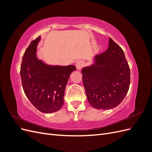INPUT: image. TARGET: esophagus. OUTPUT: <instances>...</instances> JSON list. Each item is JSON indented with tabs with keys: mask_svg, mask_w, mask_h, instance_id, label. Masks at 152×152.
<instances>
[{
	"mask_svg": "<svg viewBox=\"0 0 152 152\" xmlns=\"http://www.w3.org/2000/svg\"><path fill=\"white\" fill-rule=\"evenodd\" d=\"M84 65V63L83 61H82V60L77 61L76 62V63H75V66H76V68H77V70H80V69L82 67H83Z\"/></svg>",
	"mask_w": 152,
	"mask_h": 152,
	"instance_id": "34e87169",
	"label": "esophagus"
}]
</instances>
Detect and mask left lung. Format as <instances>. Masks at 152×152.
I'll list each match as a JSON object with an SVG mask.
<instances>
[{
	"label": "left lung",
	"instance_id": "obj_1",
	"mask_svg": "<svg viewBox=\"0 0 152 152\" xmlns=\"http://www.w3.org/2000/svg\"><path fill=\"white\" fill-rule=\"evenodd\" d=\"M81 72L87 99L96 109L117 107L129 88V66L123 50L111 38L108 49L94 56L93 63Z\"/></svg>",
	"mask_w": 152,
	"mask_h": 152
}]
</instances>
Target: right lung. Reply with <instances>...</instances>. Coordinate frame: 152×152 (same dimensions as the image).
Masks as SVG:
<instances>
[{"label":"right lung","mask_w":152,"mask_h":152,"mask_svg":"<svg viewBox=\"0 0 152 152\" xmlns=\"http://www.w3.org/2000/svg\"><path fill=\"white\" fill-rule=\"evenodd\" d=\"M39 36L31 41L23 54L20 75L23 88L30 102L40 112H57L64 103L66 86L74 65H51L37 55Z\"/></svg>","instance_id":"right-lung-1"}]
</instances>
